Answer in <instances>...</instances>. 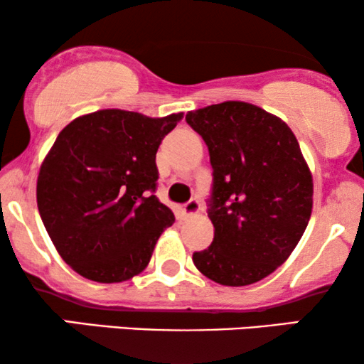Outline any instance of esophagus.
<instances>
[{"label":"esophagus","instance_id":"obj_1","mask_svg":"<svg viewBox=\"0 0 364 364\" xmlns=\"http://www.w3.org/2000/svg\"><path fill=\"white\" fill-rule=\"evenodd\" d=\"M198 212H200V203H198L197 198H191V200L183 205V213H186L187 217L197 215Z\"/></svg>","mask_w":364,"mask_h":364}]
</instances>
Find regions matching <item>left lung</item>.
I'll return each mask as SVG.
<instances>
[{"mask_svg":"<svg viewBox=\"0 0 364 364\" xmlns=\"http://www.w3.org/2000/svg\"><path fill=\"white\" fill-rule=\"evenodd\" d=\"M213 168V242L193 253L197 270L225 287L260 282L287 262L313 208V177L280 117L243 101L187 112Z\"/></svg>","mask_w":364,"mask_h":364,"instance_id":"1","label":"left lung"}]
</instances>
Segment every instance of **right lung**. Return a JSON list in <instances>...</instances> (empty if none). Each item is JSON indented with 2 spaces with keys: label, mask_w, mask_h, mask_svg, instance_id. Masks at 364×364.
Segmentation results:
<instances>
[{
  "label": "right lung",
  "mask_w": 364,
  "mask_h": 364,
  "mask_svg": "<svg viewBox=\"0 0 364 364\" xmlns=\"http://www.w3.org/2000/svg\"><path fill=\"white\" fill-rule=\"evenodd\" d=\"M182 117L101 109L59 132L39 168L38 208L58 253L81 277L121 283L146 270L176 222L151 192L157 149Z\"/></svg>",
  "instance_id": "obj_1"
}]
</instances>
